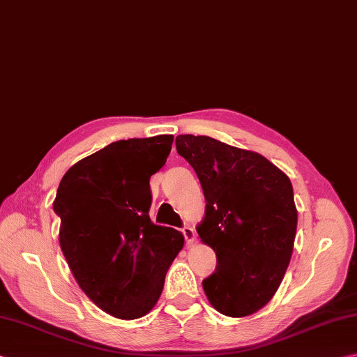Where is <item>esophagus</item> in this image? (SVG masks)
<instances>
[{"label": "esophagus", "mask_w": 357, "mask_h": 357, "mask_svg": "<svg viewBox=\"0 0 357 357\" xmlns=\"http://www.w3.org/2000/svg\"><path fill=\"white\" fill-rule=\"evenodd\" d=\"M181 232H183L187 244H193L195 243V238H197V235H195V229L192 226H188V225L184 226L183 229H181Z\"/></svg>", "instance_id": "obj_1"}]
</instances>
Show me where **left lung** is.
<instances>
[{
  "instance_id": "obj_1",
  "label": "left lung",
  "mask_w": 357,
  "mask_h": 357,
  "mask_svg": "<svg viewBox=\"0 0 357 357\" xmlns=\"http://www.w3.org/2000/svg\"><path fill=\"white\" fill-rule=\"evenodd\" d=\"M176 151L197 172L206 216L197 230L216 254L202 280L208 302L246 317L274 297L294 248L297 208L289 178L255 151L208 136L179 135Z\"/></svg>"
}]
</instances>
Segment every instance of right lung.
I'll use <instances>...</instances> for the list:
<instances>
[{"label":"right lung","instance_id":"right-lung-1","mask_svg":"<svg viewBox=\"0 0 357 357\" xmlns=\"http://www.w3.org/2000/svg\"><path fill=\"white\" fill-rule=\"evenodd\" d=\"M172 135L117 141L61 178L54 212L60 248L82 291L113 317L145 316L184 246L173 227L150 220V178L170 155Z\"/></svg>","mask_w":357,"mask_h":357}]
</instances>
